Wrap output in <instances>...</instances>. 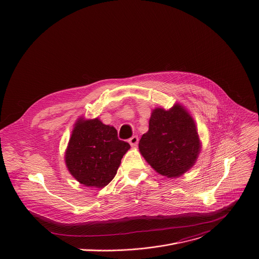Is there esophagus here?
I'll return each instance as SVG.
<instances>
[{
	"mask_svg": "<svg viewBox=\"0 0 259 259\" xmlns=\"http://www.w3.org/2000/svg\"><path fill=\"white\" fill-rule=\"evenodd\" d=\"M129 144L131 145V147H137V145H138V143H139V138L138 137H132V138H130L129 139Z\"/></svg>",
	"mask_w": 259,
	"mask_h": 259,
	"instance_id": "1",
	"label": "esophagus"
}]
</instances>
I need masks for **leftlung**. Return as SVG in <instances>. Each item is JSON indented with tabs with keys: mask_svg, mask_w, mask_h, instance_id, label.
I'll list each match as a JSON object with an SVG mask.
<instances>
[{
	"mask_svg": "<svg viewBox=\"0 0 259 259\" xmlns=\"http://www.w3.org/2000/svg\"><path fill=\"white\" fill-rule=\"evenodd\" d=\"M139 149L157 173L176 179L195 165L201 143L193 117L178 103L169 110L153 109Z\"/></svg>",
	"mask_w": 259,
	"mask_h": 259,
	"instance_id": "left-lung-1",
	"label": "left lung"
}]
</instances>
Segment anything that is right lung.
<instances>
[{
  "instance_id": "1",
  "label": "right lung",
  "mask_w": 259,
  "mask_h": 259,
  "mask_svg": "<svg viewBox=\"0 0 259 259\" xmlns=\"http://www.w3.org/2000/svg\"><path fill=\"white\" fill-rule=\"evenodd\" d=\"M130 145L119 141L113 126L100 118L76 119L65 151L68 171L81 185L103 188L117 172L120 160Z\"/></svg>"
}]
</instances>
